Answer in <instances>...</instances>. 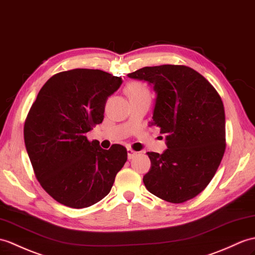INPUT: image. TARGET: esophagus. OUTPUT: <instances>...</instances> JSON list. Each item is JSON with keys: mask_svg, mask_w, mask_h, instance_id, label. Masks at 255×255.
<instances>
[{"mask_svg": "<svg viewBox=\"0 0 255 255\" xmlns=\"http://www.w3.org/2000/svg\"><path fill=\"white\" fill-rule=\"evenodd\" d=\"M127 153H128V158L129 159H131V158H133L135 155L138 154V152H135V151H133L132 149H127Z\"/></svg>", "mask_w": 255, "mask_h": 255, "instance_id": "34e87169", "label": "esophagus"}]
</instances>
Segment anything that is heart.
Wrapping results in <instances>:
<instances>
[{"mask_svg": "<svg viewBox=\"0 0 255 255\" xmlns=\"http://www.w3.org/2000/svg\"><path fill=\"white\" fill-rule=\"evenodd\" d=\"M125 91L127 93L129 100L138 99L142 97H150L149 89H147L146 86L140 81L129 82L125 88Z\"/></svg>", "mask_w": 255, "mask_h": 255, "instance_id": "b5f03b06", "label": "heart"}]
</instances>
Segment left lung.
Segmentation results:
<instances>
[{"mask_svg":"<svg viewBox=\"0 0 255 255\" xmlns=\"http://www.w3.org/2000/svg\"><path fill=\"white\" fill-rule=\"evenodd\" d=\"M128 77L154 86L151 126L166 135L162 154L146 153L151 168L143 176L145 188L170 203L193 199L214 177L226 149L220 94L202 75L183 65L143 67Z\"/></svg>","mask_w":255,"mask_h":255,"instance_id":"1","label":"left lung"}]
</instances>
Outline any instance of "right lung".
Segmentation results:
<instances>
[{
    "instance_id": "right-lung-1",
    "label": "right lung",
    "mask_w": 255,
    "mask_h": 255,
    "mask_svg": "<svg viewBox=\"0 0 255 255\" xmlns=\"http://www.w3.org/2000/svg\"><path fill=\"white\" fill-rule=\"evenodd\" d=\"M121 77L100 69L76 68L52 76L41 88L23 126L35 178L58 203L84 209L106 197L127 150H109L86 133L102 123L106 100Z\"/></svg>"
}]
</instances>
